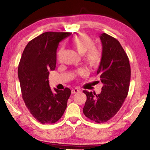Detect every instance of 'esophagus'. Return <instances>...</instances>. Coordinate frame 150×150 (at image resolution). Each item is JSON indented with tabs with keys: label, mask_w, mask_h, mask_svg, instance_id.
Listing matches in <instances>:
<instances>
[{
	"label": "esophagus",
	"mask_w": 150,
	"mask_h": 150,
	"mask_svg": "<svg viewBox=\"0 0 150 150\" xmlns=\"http://www.w3.org/2000/svg\"><path fill=\"white\" fill-rule=\"evenodd\" d=\"M79 91H81L80 89L74 88V89H73V90H71V93L74 94V93H78V92H79Z\"/></svg>",
	"instance_id": "esophagus-1"
}]
</instances>
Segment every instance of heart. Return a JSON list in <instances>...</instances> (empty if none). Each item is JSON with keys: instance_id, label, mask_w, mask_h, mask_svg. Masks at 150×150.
<instances>
[{"instance_id": "b5f03b06", "label": "heart", "mask_w": 150, "mask_h": 150, "mask_svg": "<svg viewBox=\"0 0 150 150\" xmlns=\"http://www.w3.org/2000/svg\"><path fill=\"white\" fill-rule=\"evenodd\" d=\"M71 43L73 47L81 55H84L85 61L93 68L99 66L103 59L101 50L95 46V42L86 33H80L76 35L71 40ZM63 54V48H60L57 53V58L61 61ZM87 70L84 68L78 69L77 74L80 77H84L87 75Z\"/></svg>"}]
</instances>
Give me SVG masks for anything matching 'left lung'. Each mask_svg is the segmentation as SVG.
Wrapping results in <instances>:
<instances>
[{
  "label": "left lung",
  "instance_id": "obj_1",
  "mask_svg": "<svg viewBox=\"0 0 150 150\" xmlns=\"http://www.w3.org/2000/svg\"><path fill=\"white\" fill-rule=\"evenodd\" d=\"M103 59L97 69L103 84L100 94L84 90L87 97L83 108L85 116L97 123L115 116L128 95L131 68L129 59L120 42L106 33L100 35Z\"/></svg>",
  "mask_w": 150,
  "mask_h": 150
}]
</instances>
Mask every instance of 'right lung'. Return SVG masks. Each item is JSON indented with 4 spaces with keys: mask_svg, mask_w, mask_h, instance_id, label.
<instances>
[{
    "mask_svg": "<svg viewBox=\"0 0 150 150\" xmlns=\"http://www.w3.org/2000/svg\"><path fill=\"white\" fill-rule=\"evenodd\" d=\"M68 32L47 31L30 41L18 67L22 98L35 119L42 124H53L64 113L71 90L49 85L50 71L55 70L57 49L60 41L71 35Z\"/></svg>",
    "mask_w": 150,
    "mask_h": 150,
    "instance_id": "1",
    "label": "right lung"
}]
</instances>
